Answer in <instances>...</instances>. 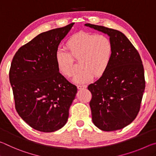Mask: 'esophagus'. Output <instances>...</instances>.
Returning <instances> with one entry per match:
<instances>
[{
	"label": "esophagus",
	"mask_w": 156,
	"mask_h": 156,
	"mask_svg": "<svg viewBox=\"0 0 156 156\" xmlns=\"http://www.w3.org/2000/svg\"><path fill=\"white\" fill-rule=\"evenodd\" d=\"M78 88V90H81V89H83V88H86V87H87V86L86 85H78L77 86H76Z\"/></svg>",
	"instance_id": "1"
}]
</instances>
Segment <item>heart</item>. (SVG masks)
Masks as SVG:
<instances>
[{
  "mask_svg": "<svg viewBox=\"0 0 156 156\" xmlns=\"http://www.w3.org/2000/svg\"><path fill=\"white\" fill-rule=\"evenodd\" d=\"M65 48L68 53L58 50L55 62L58 72L65 76H71L75 72L74 60H80L81 70L74 76L73 81L84 83L94 77L104 75L111 63L113 45L108 37L102 34L80 32L68 39Z\"/></svg>",
  "mask_w": 156,
  "mask_h": 156,
  "instance_id": "1",
  "label": "heart"
}]
</instances>
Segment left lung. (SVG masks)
Listing matches in <instances>:
<instances>
[{
    "instance_id": "obj_1",
    "label": "left lung",
    "mask_w": 156,
    "mask_h": 156,
    "mask_svg": "<svg viewBox=\"0 0 156 156\" xmlns=\"http://www.w3.org/2000/svg\"><path fill=\"white\" fill-rule=\"evenodd\" d=\"M110 37L111 63L104 75L88 86L91 92L92 120L102 131H116L131 124L139 113L145 89L138 52L123 33L100 25H84Z\"/></svg>"
}]
</instances>
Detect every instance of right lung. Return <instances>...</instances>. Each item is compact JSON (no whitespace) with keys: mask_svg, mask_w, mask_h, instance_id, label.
<instances>
[{"mask_svg":"<svg viewBox=\"0 0 156 156\" xmlns=\"http://www.w3.org/2000/svg\"><path fill=\"white\" fill-rule=\"evenodd\" d=\"M73 25L41 33L20 47L12 59L9 81L15 108L37 131L54 132L68 121L77 88L58 71L55 54Z\"/></svg>","mask_w":156,"mask_h":156,"instance_id":"right-lung-1","label":"right lung"}]
</instances>
